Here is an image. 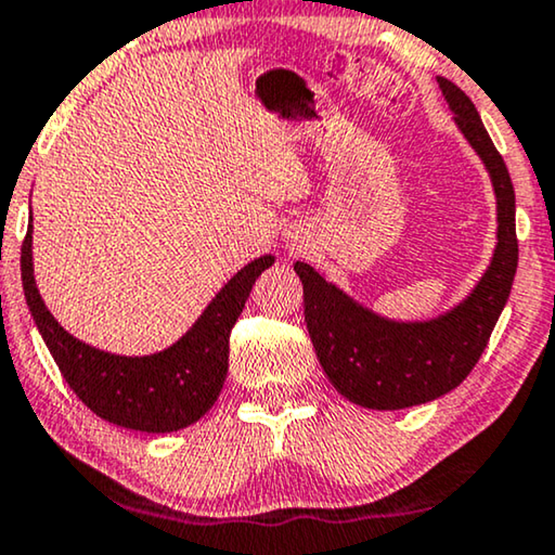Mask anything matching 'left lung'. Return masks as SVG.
Masks as SVG:
<instances>
[{"mask_svg":"<svg viewBox=\"0 0 555 555\" xmlns=\"http://www.w3.org/2000/svg\"><path fill=\"white\" fill-rule=\"evenodd\" d=\"M460 131L488 166L498 196V247L473 295L427 323H393L325 283L321 272L295 262L302 283L306 325L331 384L366 409H406L442 397L465 382L488 346L518 270L515 192L507 166L485 131L473 101L439 78Z\"/></svg>","mask_w":555,"mask_h":555,"instance_id":"1","label":"left lung"}]
</instances>
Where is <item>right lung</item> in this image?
I'll list each match as a JSON object with an SVG mask.
<instances>
[{"mask_svg": "<svg viewBox=\"0 0 555 555\" xmlns=\"http://www.w3.org/2000/svg\"><path fill=\"white\" fill-rule=\"evenodd\" d=\"M275 257L249 262L209 302L199 321L171 348L154 356H116L98 351L57 325L37 293L33 275V224L22 242V287L60 374L78 399L101 420L126 429H184L215 404L230 366V333L245 308L255 280Z\"/></svg>", "mask_w": 555, "mask_h": 555, "instance_id": "right-lung-1", "label": "right lung"}]
</instances>
